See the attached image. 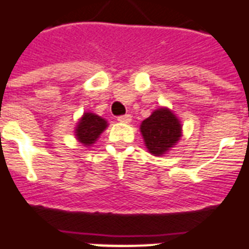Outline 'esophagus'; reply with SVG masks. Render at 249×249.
I'll use <instances>...</instances> for the list:
<instances>
[{
  "label": "esophagus",
  "mask_w": 249,
  "mask_h": 249,
  "mask_svg": "<svg viewBox=\"0 0 249 249\" xmlns=\"http://www.w3.org/2000/svg\"><path fill=\"white\" fill-rule=\"evenodd\" d=\"M130 120H132V116L130 115H121V116L117 117V121L119 123H123V124H128V123H130Z\"/></svg>",
  "instance_id": "obj_1"
}]
</instances>
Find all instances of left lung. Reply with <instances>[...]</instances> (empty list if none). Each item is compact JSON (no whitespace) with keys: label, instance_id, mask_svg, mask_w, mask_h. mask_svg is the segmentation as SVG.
I'll return each instance as SVG.
<instances>
[{"label":"left lung","instance_id":"8db88e82","mask_svg":"<svg viewBox=\"0 0 249 249\" xmlns=\"http://www.w3.org/2000/svg\"><path fill=\"white\" fill-rule=\"evenodd\" d=\"M181 124L172 111L159 108L142 121L141 132L148 151L155 156L163 155L181 137Z\"/></svg>","mask_w":249,"mask_h":249}]
</instances>
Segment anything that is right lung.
<instances>
[{
  "label": "right lung",
  "mask_w": 249,
  "mask_h": 249,
  "mask_svg": "<svg viewBox=\"0 0 249 249\" xmlns=\"http://www.w3.org/2000/svg\"><path fill=\"white\" fill-rule=\"evenodd\" d=\"M106 126H107V121L105 119H102L94 113H84V116L81 117L77 129H76L77 140L85 146L93 144L98 137L101 136V133L105 130Z\"/></svg>",
  "instance_id": "1"
}]
</instances>
